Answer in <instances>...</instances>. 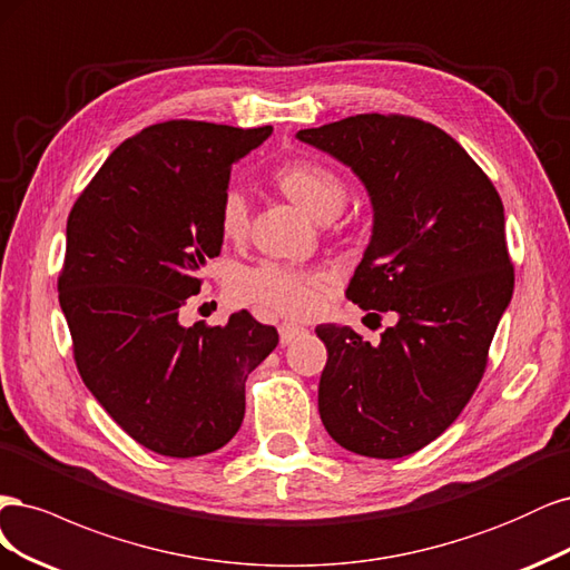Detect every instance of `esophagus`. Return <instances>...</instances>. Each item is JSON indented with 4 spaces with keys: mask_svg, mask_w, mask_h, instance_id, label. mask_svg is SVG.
Instances as JSON below:
<instances>
[{
    "mask_svg": "<svg viewBox=\"0 0 570 570\" xmlns=\"http://www.w3.org/2000/svg\"><path fill=\"white\" fill-rule=\"evenodd\" d=\"M303 334H305V326H301V324H293V322L279 324V341H282V345H288L291 341H296Z\"/></svg>",
    "mask_w": 570,
    "mask_h": 570,
    "instance_id": "obj_1",
    "label": "esophagus"
}]
</instances>
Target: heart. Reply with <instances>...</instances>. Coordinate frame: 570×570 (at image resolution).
<instances>
[{
    "label": "heart",
    "instance_id": "1",
    "mask_svg": "<svg viewBox=\"0 0 570 570\" xmlns=\"http://www.w3.org/2000/svg\"><path fill=\"white\" fill-rule=\"evenodd\" d=\"M277 187L312 217L328 223L347 200L345 179L324 163L317 160H288L274 173ZM217 225L229 242H242L250 227L248 200L238 189H227L219 200ZM328 277L320 269L293 267L277 261H263L250 267L232 272L229 291L236 301L263 305L291 317H309L320 309Z\"/></svg>",
    "mask_w": 570,
    "mask_h": 570
}]
</instances>
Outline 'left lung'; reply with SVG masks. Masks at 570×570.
I'll return each mask as SVG.
<instances>
[{
  "instance_id": "left-lung-1",
  "label": "left lung",
  "mask_w": 570,
  "mask_h": 570,
  "mask_svg": "<svg viewBox=\"0 0 570 570\" xmlns=\"http://www.w3.org/2000/svg\"><path fill=\"white\" fill-rule=\"evenodd\" d=\"M370 191L372 242L345 296L397 322L372 345L322 324L320 416L362 456H407L462 414L513 293L504 206L490 177L440 127L360 114L301 130Z\"/></svg>"
}]
</instances>
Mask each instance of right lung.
<instances>
[{
	"label": "right lung",
	"instance_id": "right-lung-1",
	"mask_svg": "<svg viewBox=\"0 0 570 570\" xmlns=\"http://www.w3.org/2000/svg\"><path fill=\"white\" fill-rule=\"evenodd\" d=\"M272 127L158 122L106 158L68 215L59 303L78 372L139 445L163 456L215 452L246 412V379L279 343L250 312L179 324L219 255L217 210L232 163Z\"/></svg>",
	"mask_w": 570,
	"mask_h": 570
}]
</instances>
